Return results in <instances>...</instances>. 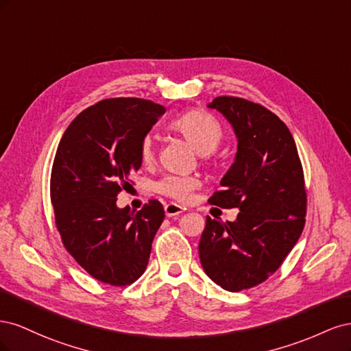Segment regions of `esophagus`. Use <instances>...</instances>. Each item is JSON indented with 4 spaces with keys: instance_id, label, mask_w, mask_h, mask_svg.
<instances>
[{
    "instance_id": "1",
    "label": "esophagus",
    "mask_w": 351,
    "mask_h": 351,
    "mask_svg": "<svg viewBox=\"0 0 351 351\" xmlns=\"http://www.w3.org/2000/svg\"><path fill=\"white\" fill-rule=\"evenodd\" d=\"M164 210H165V215L167 217H177V215H180L183 212V208L180 206V205H177V204H167L165 206H164Z\"/></svg>"
}]
</instances>
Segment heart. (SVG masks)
Here are the masks:
<instances>
[{
  "label": "heart",
  "instance_id": "1",
  "mask_svg": "<svg viewBox=\"0 0 351 351\" xmlns=\"http://www.w3.org/2000/svg\"><path fill=\"white\" fill-rule=\"evenodd\" d=\"M171 125L202 155L214 152L221 143L222 136H224L221 124L214 117L204 111H189L176 119ZM141 156L142 161L146 164H149L154 159V141L151 136H146L143 139ZM196 186L197 180L193 177L167 174L155 183V190L167 197L186 202L190 199V195H192Z\"/></svg>",
  "mask_w": 351,
  "mask_h": 351
}]
</instances>
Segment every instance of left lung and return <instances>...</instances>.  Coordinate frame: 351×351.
Instances as JSON below:
<instances>
[{"label": "left lung", "instance_id": "1", "mask_svg": "<svg viewBox=\"0 0 351 351\" xmlns=\"http://www.w3.org/2000/svg\"><path fill=\"white\" fill-rule=\"evenodd\" d=\"M208 107L226 117L237 137L234 162L209 202L240 212L232 222L206 217L199 258L215 284L241 291L268 280L299 240L303 168L289 127L269 110L234 97H218Z\"/></svg>", "mask_w": 351, "mask_h": 351}]
</instances>
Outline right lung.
I'll list each match as a JSON object with an SVG mask.
<instances>
[{
    "mask_svg": "<svg viewBox=\"0 0 351 351\" xmlns=\"http://www.w3.org/2000/svg\"><path fill=\"white\" fill-rule=\"evenodd\" d=\"M165 112L141 98L105 99L82 111L62 134L51 173V202L62 243L93 278L127 285L145 272L164 208L117 206L142 167L141 146Z\"/></svg>",
    "mask_w": 351,
    "mask_h": 351,
    "instance_id": "add662e5",
    "label": "right lung"
}]
</instances>
